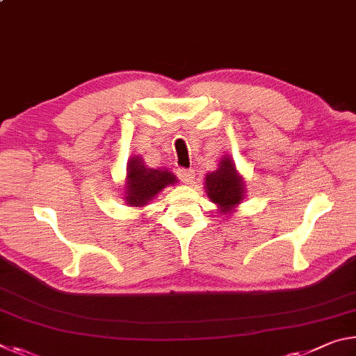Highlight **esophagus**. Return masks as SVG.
I'll return each instance as SVG.
<instances>
[{"label": "esophagus", "mask_w": 356, "mask_h": 356, "mask_svg": "<svg viewBox=\"0 0 356 356\" xmlns=\"http://www.w3.org/2000/svg\"><path fill=\"white\" fill-rule=\"evenodd\" d=\"M177 174H179V179L182 180L184 184H193L195 182V171L193 170H179L177 171Z\"/></svg>", "instance_id": "esophagus-1"}]
</instances>
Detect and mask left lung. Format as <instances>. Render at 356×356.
I'll list each match as a JSON object with an SVG mask.
<instances>
[{
    "instance_id": "1",
    "label": "left lung",
    "mask_w": 356,
    "mask_h": 356,
    "mask_svg": "<svg viewBox=\"0 0 356 356\" xmlns=\"http://www.w3.org/2000/svg\"><path fill=\"white\" fill-rule=\"evenodd\" d=\"M207 196L218 206L220 213L229 215L236 210L246 197V184L242 174L237 171L231 155H225L215 171L206 174L204 180Z\"/></svg>"
}]
</instances>
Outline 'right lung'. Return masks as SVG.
Here are the masks:
<instances>
[{"instance_id": "right-lung-1", "label": "right lung", "mask_w": 356, "mask_h": 356, "mask_svg": "<svg viewBox=\"0 0 356 356\" xmlns=\"http://www.w3.org/2000/svg\"><path fill=\"white\" fill-rule=\"evenodd\" d=\"M174 184H177L176 174L166 168H149L141 155H134L127 161L122 200L129 207H144Z\"/></svg>"}]
</instances>
